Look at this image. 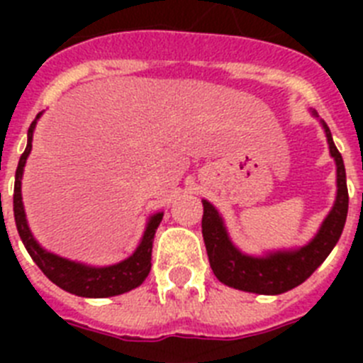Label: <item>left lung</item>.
I'll list each match as a JSON object with an SVG mask.
<instances>
[{
	"label": "left lung",
	"mask_w": 363,
	"mask_h": 363,
	"mask_svg": "<svg viewBox=\"0 0 363 363\" xmlns=\"http://www.w3.org/2000/svg\"><path fill=\"white\" fill-rule=\"evenodd\" d=\"M311 114L318 118L316 111H311ZM320 123L325 133L329 154L336 163V198L329 214L323 218L320 229L306 245L267 251L258 256L247 255L240 247L234 245L225 221L216 207L211 201L201 200L203 203L201 233H203L205 249L214 277L221 284L245 293L281 294L303 284L323 264V259L338 243L347 220V179H345L344 160L333 142L331 130L323 120H320Z\"/></svg>",
	"instance_id": "left-lung-1"
}]
</instances>
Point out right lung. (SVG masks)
<instances>
[{
    "instance_id": "right-lung-1",
    "label": "right lung",
    "mask_w": 363,
    "mask_h": 363,
    "mask_svg": "<svg viewBox=\"0 0 363 363\" xmlns=\"http://www.w3.org/2000/svg\"><path fill=\"white\" fill-rule=\"evenodd\" d=\"M43 112H40L36 120L32 121L27 133V149L19 158L18 169H16V182H14V220L18 227L19 238L23 242L25 249L28 251L30 258L36 262L38 267L43 271V274L49 278L52 284L62 287L63 291L76 296L83 298H108L118 296V294L129 293L136 289L138 285H142L143 280L149 277L150 271V255H152V242L156 229L162 223L163 213H156L147 220L143 236L138 243L136 251L129 258L121 259L114 265H86L82 262L63 258L54 252L47 251L38 243L34 238L30 227H28L27 214H25L23 198H21V178H23V169L27 163L28 154L32 150V136L34 129Z\"/></svg>"
}]
</instances>
